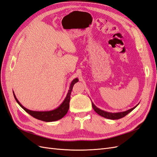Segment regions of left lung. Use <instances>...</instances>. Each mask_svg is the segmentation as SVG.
<instances>
[{
	"label": "left lung",
	"mask_w": 157,
	"mask_h": 157,
	"mask_svg": "<svg viewBox=\"0 0 157 157\" xmlns=\"http://www.w3.org/2000/svg\"><path fill=\"white\" fill-rule=\"evenodd\" d=\"M91 103H92V107H93L94 111L98 114H99V115H101V116H102V117H105V118L113 119V120L119 119H121V118L124 117V116H126L128 113H129L131 111H132L136 107V106H135L133 108H131V109L129 110H127V111H124V112H120V113H109V112H106V111H104L103 110H101L100 109H99V108H98L97 107H95V105L93 103L91 102Z\"/></svg>",
	"instance_id": "obj_1"
}]
</instances>
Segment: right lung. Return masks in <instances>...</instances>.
<instances>
[{
    "label": "right lung",
    "mask_w": 157,
    "mask_h": 157,
    "mask_svg": "<svg viewBox=\"0 0 157 157\" xmlns=\"http://www.w3.org/2000/svg\"><path fill=\"white\" fill-rule=\"evenodd\" d=\"M78 82V78H75L73 80V81H72L70 87V90L68 91V93L67 94L65 100H64L63 103L57 108V109L52 111H31V110L28 109L24 106H22L21 104V103L18 101V100L17 99V98H16L13 91L14 97L16 99V101H17V102L19 104V105L21 106L26 112H27L28 113L30 114L31 116H33V117L39 120L43 121H46V122L55 121L62 119L67 113V112L68 109H69V107H70L69 103L70 101V95H71V90L73 89V86L74 84Z\"/></svg>",
    "instance_id": "right-lung-1"
}]
</instances>
